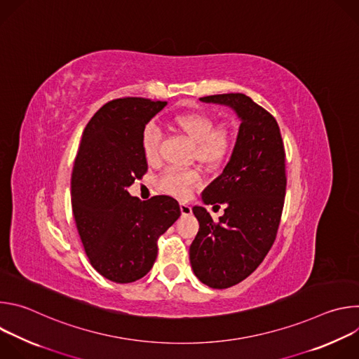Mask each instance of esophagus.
Instances as JSON below:
<instances>
[{
    "label": "esophagus",
    "mask_w": 359,
    "mask_h": 359,
    "mask_svg": "<svg viewBox=\"0 0 359 359\" xmlns=\"http://www.w3.org/2000/svg\"><path fill=\"white\" fill-rule=\"evenodd\" d=\"M180 212H182V216H190L191 215L190 204L186 201H180Z\"/></svg>",
    "instance_id": "34e87169"
}]
</instances>
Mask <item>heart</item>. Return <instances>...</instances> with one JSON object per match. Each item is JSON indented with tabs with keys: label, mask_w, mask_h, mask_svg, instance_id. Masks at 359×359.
Returning a JSON list of instances; mask_svg holds the SVG:
<instances>
[{
	"label": "heart",
	"mask_w": 359,
	"mask_h": 359,
	"mask_svg": "<svg viewBox=\"0 0 359 359\" xmlns=\"http://www.w3.org/2000/svg\"><path fill=\"white\" fill-rule=\"evenodd\" d=\"M173 125L191 143H194V156L206 165H219L226 161L234 146V136L229 126L219 125L213 128V119L201 112H183L173 118ZM161 133L156 125L149 123L142 132V150L147 162L158 158V144ZM200 182L196 170L168 169L159 179L161 187L177 197H186Z\"/></svg>",
	"instance_id": "1"
}]
</instances>
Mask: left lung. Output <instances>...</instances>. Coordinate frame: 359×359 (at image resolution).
I'll list each match as a JSON object with an SVG mask.
<instances>
[{
    "label": "left lung",
    "instance_id": "1",
    "mask_svg": "<svg viewBox=\"0 0 359 359\" xmlns=\"http://www.w3.org/2000/svg\"><path fill=\"white\" fill-rule=\"evenodd\" d=\"M200 100L231 108L241 122L229 163L201 193L204 204H224V215L215 222L203 206L193 208L198 220L189 250L193 273L222 290L247 278L276 240L287 186L285 151L274 116L244 93Z\"/></svg>",
    "mask_w": 359,
    "mask_h": 359
}]
</instances>
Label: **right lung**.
<instances>
[{
  "instance_id": "1",
  "label": "right lung",
  "mask_w": 359,
  "mask_h": 359,
  "mask_svg": "<svg viewBox=\"0 0 359 359\" xmlns=\"http://www.w3.org/2000/svg\"><path fill=\"white\" fill-rule=\"evenodd\" d=\"M168 102L121 97L88 122L71 179L76 229L92 267L126 284L144 277L158 257V238L179 219L170 196L142 201L128 187L147 172L142 132Z\"/></svg>"
}]
</instances>
